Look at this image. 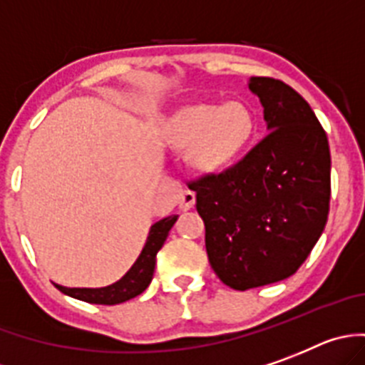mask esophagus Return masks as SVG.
<instances>
[{
    "mask_svg": "<svg viewBox=\"0 0 365 365\" xmlns=\"http://www.w3.org/2000/svg\"><path fill=\"white\" fill-rule=\"evenodd\" d=\"M195 202H196V195L189 189L183 190L182 195H180V198H178V205H180V209H182V211H189L190 207L195 205Z\"/></svg>",
    "mask_w": 365,
    "mask_h": 365,
    "instance_id": "34e87169",
    "label": "esophagus"
}]
</instances>
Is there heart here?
Wrapping results in <instances>:
<instances>
[{
    "mask_svg": "<svg viewBox=\"0 0 365 365\" xmlns=\"http://www.w3.org/2000/svg\"><path fill=\"white\" fill-rule=\"evenodd\" d=\"M255 130V114L242 101L195 103L173 118L169 140L178 149H189L192 167L211 173L235 162L247 149Z\"/></svg>",
    "mask_w": 365,
    "mask_h": 365,
    "instance_id": "b5f03b06",
    "label": "heart"
}]
</instances>
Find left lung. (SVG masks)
Here are the masks:
<instances>
[{"instance_id":"obj_1","label":"left lung","mask_w":365,"mask_h":365,"mask_svg":"<svg viewBox=\"0 0 365 365\" xmlns=\"http://www.w3.org/2000/svg\"><path fill=\"white\" fill-rule=\"evenodd\" d=\"M267 136L235 167L189 183L205 223V249L236 291L298 271L326 227L331 154L309 103L280 80L252 76Z\"/></svg>"}]
</instances>
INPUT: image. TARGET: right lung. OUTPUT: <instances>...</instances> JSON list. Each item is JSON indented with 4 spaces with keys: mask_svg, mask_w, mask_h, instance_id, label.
I'll return each mask as SVG.
<instances>
[{
    "mask_svg": "<svg viewBox=\"0 0 365 365\" xmlns=\"http://www.w3.org/2000/svg\"><path fill=\"white\" fill-rule=\"evenodd\" d=\"M176 220L178 216H167L150 225L149 236H147V242L140 256L136 258L133 267L114 284L105 285V287H63V285H58V289L76 300L100 305H116L142 294L153 280L156 255L162 249Z\"/></svg>",
    "mask_w": 365,
    "mask_h": 365,
    "instance_id": "right-lung-1",
    "label": "right lung"
}]
</instances>
